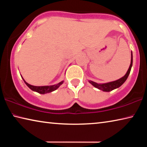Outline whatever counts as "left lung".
Instances as JSON below:
<instances>
[{
  "instance_id": "1",
  "label": "left lung",
  "mask_w": 147,
  "mask_h": 147,
  "mask_svg": "<svg viewBox=\"0 0 147 147\" xmlns=\"http://www.w3.org/2000/svg\"><path fill=\"white\" fill-rule=\"evenodd\" d=\"M132 63H133V56H132V53L131 54V62H130V67H129V69H128V71L126 72V73L125 75H124L123 77H122L120 79L117 80L113 82H108V83H105V84H98L94 82H93L91 80H89V82L91 84H92L94 88H97L100 90H102L103 91H106V92H109L113 90V89H117L119 88V87L121 86L124 83V82L126 80V79L128 78V76L129 75V74L130 73L131 71V68L132 67Z\"/></svg>"
}]
</instances>
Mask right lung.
I'll return each instance as SVG.
<instances>
[{
  "instance_id": "right-lung-1",
  "label": "right lung",
  "mask_w": 147,
  "mask_h": 147,
  "mask_svg": "<svg viewBox=\"0 0 147 147\" xmlns=\"http://www.w3.org/2000/svg\"><path fill=\"white\" fill-rule=\"evenodd\" d=\"M22 78L23 79V80L24 82V83L26 84V86L28 87V88L32 89V91L38 92V93H40V94H45V93H51L52 91H55L56 89H58L59 86H60L63 83V81H61L60 82L55 84V85H53V86H34L30 85L26 82L24 80V78L22 77Z\"/></svg>"
}]
</instances>
